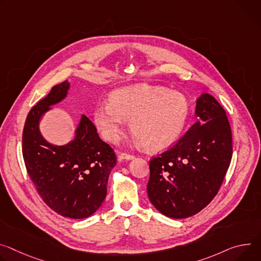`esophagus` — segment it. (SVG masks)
<instances>
[{
	"instance_id": "34e87169",
	"label": "esophagus",
	"mask_w": 261,
	"mask_h": 261,
	"mask_svg": "<svg viewBox=\"0 0 261 261\" xmlns=\"http://www.w3.org/2000/svg\"><path fill=\"white\" fill-rule=\"evenodd\" d=\"M117 158L120 161H122V160H131V159L134 158V156L130 155V154H126V153H118Z\"/></svg>"
}]
</instances>
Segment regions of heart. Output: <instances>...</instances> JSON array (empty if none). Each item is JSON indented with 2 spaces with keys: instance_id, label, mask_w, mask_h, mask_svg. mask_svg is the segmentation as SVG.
Instances as JSON below:
<instances>
[{
  "instance_id": "obj_1",
  "label": "heart",
  "mask_w": 261,
  "mask_h": 261,
  "mask_svg": "<svg viewBox=\"0 0 261 261\" xmlns=\"http://www.w3.org/2000/svg\"><path fill=\"white\" fill-rule=\"evenodd\" d=\"M188 115L189 103L184 94L143 84L112 91L109 103L94 109L93 121L102 136L113 143L130 120L135 143L161 151L179 139Z\"/></svg>"
}]
</instances>
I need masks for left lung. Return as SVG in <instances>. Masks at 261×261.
<instances>
[{
	"mask_svg": "<svg viewBox=\"0 0 261 261\" xmlns=\"http://www.w3.org/2000/svg\"><path fill=\"white\" fill-rule=\"evenodd\" d=\"M199 117L178 143L150 161L151 203L173 219L192 217L215 198L232 158L226 111L209 93L197 100Z\"/></svg>",
	"mask_w": 261,
	"mask_h": 261,
	"instance_id": "obj_1",
	"label": "left lung"
}]
</instances>
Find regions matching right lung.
Here are the masks:
<instances>
[{
  "label": "right lung",
  "mask_w": 261,
  "mask_h": 261,
  "mask_svg": "<svg viewBox=\"0 0 261 261\" xmlns=\"http://www.w3.org/2000/svg\"><path fill=\"white\" fill-rule=\"evenodd\" d=\"M68 88L67 81L55 85L32 107L22 131V157L42 201L64 218L84 219L105 200L116 156L85 115L81 116L76 136L68 144L55 146L42 137L40 118L50 106L66 97Z\"/></svg>",
  "instance_id": "obj_1"
}]
</instances>
